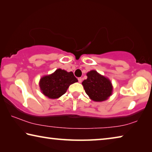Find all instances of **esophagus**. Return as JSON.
Instances as JSON below:
<instances>
[{"instance_id":"obj_1","label":"esophagus","mask_w":152,"mask_h":152,"mask_svg":"<svg viewBox=\"0 0 152 152\" xmlns=\"http://www.w3.org/2000/svg\"><path fill=\"white\" fill-rule=\"evenodd\" d=\"M78 82H80V83H81L82 81V78H80H80H78Z\"/></svg>"}]
</instances>
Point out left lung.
<instances>
[{
	"label": "left lung",
	"instance_id": "obj_1",
	"mask_svg": "<svg viewBox=\"0 0 152 152\" xmlns=\"http://www.w3.org/2000/svg\"><path fill=\"white\" fill-rule=\"evenodd\" d=\"M86 76L87 79L84 80L82 84L91 99L96 102L108 99L113 92V86L109 79L95 70L88 72Z\"/></svg>",
	"mask_w": 152,
	"mask_h": 152
}]
</instances>
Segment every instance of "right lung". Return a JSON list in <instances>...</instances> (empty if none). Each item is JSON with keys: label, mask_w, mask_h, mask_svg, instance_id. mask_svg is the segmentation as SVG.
Listing matches in <instances>:
<instances>
[{"label": "right lung", "mask_w": 152, "mask_h": 152, "mask_svg": "<svg viewBox=\"0 0 152 152\" xmlns=\"http://www.w3.org/2000/svg\"><path fill=\"white\" fill-rule=\"evenodd\" d=\"M78 82L72 72L58 69L50 75L43 76L40 80L41 91L49 99H55L62 96L70 84Z\"/></svg>", "instance_id": "add662e5"}]
</instances>
